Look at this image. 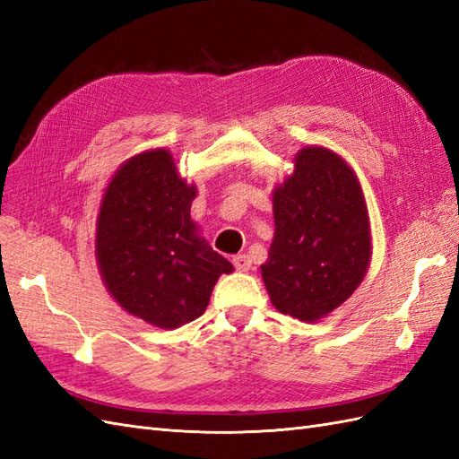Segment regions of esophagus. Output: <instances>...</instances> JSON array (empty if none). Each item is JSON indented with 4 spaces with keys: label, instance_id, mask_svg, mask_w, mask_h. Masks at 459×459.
<instances>
[{
    "label": "esophagus",
    "instance_id": "obj_1",
    "mask_svg": "<svg viewBox=\"0 0 459 459\" xmlns=\"http://www.w3.org/2000/svg\"><path fill=\"white\" fill-rule=\"evenodd\" d=\"M251 256L248 255H238V256H233V266H235V270L238 272H248L251 270Z\"/></svg>",
    "mask_w": 459,
    "mask_h": 459
}]
</instances>
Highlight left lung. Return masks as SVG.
Here are the masks:
<instances>
[{"instance_id": "obj_1", "label": "left lung", "mask_w": 459, "mask_h": 459, "mask_svg": "<svg viewBox=\"0 0 459 459\" xmlns=\"http://www.w3.org/2000/svg\"><path fill=\"white\" fill-rule=\"evenodd\" d=\"M275 235L262 280L273 307L317 322L362 283L371 258L369 218L354 170L337 152L304 147L273 191Z\"/></svg>"}]
</instances>
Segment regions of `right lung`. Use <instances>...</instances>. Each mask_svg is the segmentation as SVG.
Instances as JSON below:
<instances>
[{
  "label": "right lung",
  "mask_w": 459,
  "mask_h": 459,
  "mask_svg": "<svg viewBox=\"0 0 459 459\" xmlns=\"http://www.w3.org/2000/svg\"><path fill=\"white\" fill-rule=\"evenodd\" d=\"M195 195L170 152L152 149L120 166L97 216L95 256L110 297L160 329L203 316L218 277L233 270L197 233Z\"/></svg>",
  "instance_id": "add662e5"
}]
</instances>
